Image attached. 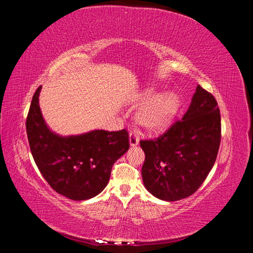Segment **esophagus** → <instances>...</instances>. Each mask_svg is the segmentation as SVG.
I'll return each instance as SVG.
<instances>
[{
    "instance_id": "esophagus-1",
    "label": "esophagus",
    "mask_w": 253,
    "mask_h": 253,
    "mask_svg": "<svg viewBox=\"0 0 253 253\" xmlns=\"http://www.w3.org/2000/svg\"><path fill=\"white\" fill-rule=\"evenodd\" d=\"M128 141H129V145H131V147H136V145L138 144V142H139V139L134 132H131V133H129Z\"/></svg>"
}]
</instances>
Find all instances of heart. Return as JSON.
Listing matches in <instances>:
<instances>
[{
    "mask_svg": "<svg viewBox=\"0 0 253 253\" xmlns=\"http://www.w3.org/2000/svg\"><path fill=\"white\" fill-rule=\"evenodd\" d=\"M138 100L143 104L136 112V121L150 132H158L169 126L180 105L178 96L173 91L158 94V90L154 87L142 90Z\"/></svg>",
    "mask_w": 253,
    "mask_h": 253,
    "instance_id": "b5f03b06",
    "label": "heart"
}]
</instances>
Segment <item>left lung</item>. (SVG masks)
Returning a JSON list of instances; mask_svg holds the SVG:
<instances>
[{"mask_svg": "<svg viewBox=\"0 0 253 253\" xmlns=\"http://www.w3.org/2000/svg\"><path fill=\"white\" fill-rule=\"evenodd\" d=\"M220 115L214 97L197 85L181 120L156 139L141 140V169L149 192L166 202L180 201L201 187L215 163Z\"/></svg>", "mask_w": 253, "mask_h": 253, "instance_id": "1", "label": "left lung"}]
</instances>
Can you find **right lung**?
Returning a JSON list of instances; mask_svg holds the SVG:
<instances>
[{
    "mask_svg": "<svg viewBox=\"0 0 253 253\" xmlns=\"http://www.w3.org/2000/svg\"><path fill=\"white\" fill-rule=\"evenodd\" d=\"M42 86L35 93L26 131L35 163L48 185L73 201H86L108 186L113 165L127 152L126 129H93L62 136L48 126L39 104Z\"/></svg>",
    "mask_w": 253,
    "mask_h": 253,
    "instance_id": "right-lung-1",
    "label": "right lung"
}]
</instances>
